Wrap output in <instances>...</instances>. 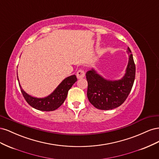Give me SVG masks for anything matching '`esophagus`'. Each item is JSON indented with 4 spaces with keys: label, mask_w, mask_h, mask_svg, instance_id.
<instances>
[{
    "label": "esophagus",
    "mask_w": 159,
    "mask_h": 159,
    "mask_svg": "<svg viewBox=\"0 0 159 159\" xmlns=\"http://www.w3.org/2000/svg\"><path fill=\"white\" fill-rule=\"evenodd\" d=\"M85 75V71L83 70H79L78 71V72H77L76 74V76H77V78L78 79H81V78H84V77Z\"/></svg>",
    "instance_id": "esophagus-1"
}]
</instances>
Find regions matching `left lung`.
<instances>
[{"mask_svg": "<svg viewBox=\"0 0 159 159\" xmlns=\"http://www.w3.org/2000/svg\"><path fill=\"white\" fill-rule=\"evenodd\" d=\"M129 62L126 73L121 80H107L93 69L86 73L88 87L87 95L89 102L99 109L109 110L119 107L127 98L135 78V64L131 51L128 47Z\"/></svg>", "mask_w": 159, "mask_h": 159, "instance_id": "1", "label": "left lung"}]
</instances>
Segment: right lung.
Wrapping results in <instances>:
<instances>
[{"mask_svg": "<svg viewBox=\"0 0 159 159\" xmlns=\"http://www.w3.org/2000/svg\"><path fill=\"white\" fill-rule=\"evenodd\" d=\"M76 81L77 78L75 75L68 77V78H66L61 81V84L57 86L56 89L50 95L44 98H36L32 97L31 95L26 93L22 89L20 83H19V80L18 84L20 88L22 95L26 101V102L30 106L40 111H50L56 110L60 107L62 103L64 102L65 99L67 98V95H68L69 89Z\"/></svg>", "mask_w": 159, "mask_h": 159, "instance_id": "obj_1", "label": "right lung"}]
</instances>
